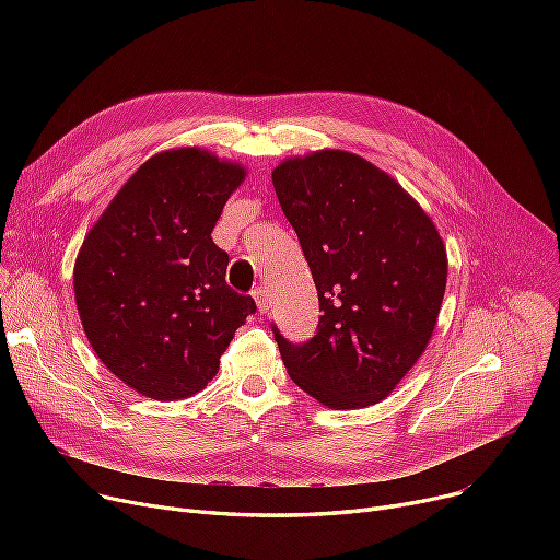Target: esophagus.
Here are the masks:
<instances>
[{"label":"esophagus","instance_id":"34e87169","mask_svg":"<svg viewBox=\"0 0 560 560\" xmlns=\"http://www.w3.org/2000/svg\"><path fill=\"white\" fill-rule=\"evenodd\" d=\"M254 300H256V306L260 313H268L270 311V290L265 285H258L254 290Z\"/></svg>","mask_w":560,"mask_h":560}]
</instances>
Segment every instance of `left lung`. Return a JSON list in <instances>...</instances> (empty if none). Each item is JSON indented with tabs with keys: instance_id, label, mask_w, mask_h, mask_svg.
I'll list each match as a JSON object with an SVG mask.
<instances>
[{
	"instance_id": "1",
	"label": "left lung",
	"mask_w": 560,
	"mask_h": 560,
	"mask_svg": "<svg viewBox=\"0 0 560 560\" xmlns=\"http://www.w3.org/2000/svg\"><path fill=\"white\" fill-rule=\"evenodd\" d=\"M272 184L322 311L304 345L272 327L290 378L336 410L386 399L433 336L447 285L443 238L422 206L359 154L285 159Z\"/></svg>"
}]
</instances>
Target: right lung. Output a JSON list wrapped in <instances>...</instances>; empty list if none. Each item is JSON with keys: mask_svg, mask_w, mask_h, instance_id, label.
<instances>
[{"mask_svg": "<svg viewBox=\"0 0 560 560\" xmlns=\"http://www.w3.org/2000/svg\"><path fill=\"white\" fill-rule=\"evenodd\" d=\"M247 170L201 147L144 161L85 233L74 300L88 342L131 390L174 401L218 374L235 329L256 311L226 285L211 231Z\"/></svg>", "mask_w": 560, "mask_h": 560, "instance_id": "obj_1", "label": "right lung"}]
</instances>
